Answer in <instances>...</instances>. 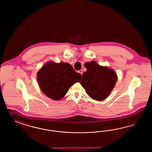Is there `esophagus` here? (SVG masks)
<instances>
[{
  "label": "esophagus",
  "instance_id": "1",
  "mask_svg": "<svg viewBox=\"0 0 152 152\" xmlns=\"http://www.w3.org/2000/svg\"><path fill=\"white\" fill-rule=\"evenodd\" d=\"M78 72H79V73H80V74H81V75H83V70H82V69H81V70H80V71H78Z\"/></svg>",
  "mask_w": 152,
  "mask_h": 152
}]
</instances>
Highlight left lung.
Here are the masks:
<instances>
[{
  "label": "left lung",
  "instance_id": "1",
  "mask_svg": "<svg viewBox=\"0 0 152 152\" xmlns=\"http://www.w3.org/2000/svg\"><path fill=\"white\" fill-rule=\"evenodd\" d=\"M87 71L83 75L81 84L94 100L101 101L106 99L115 86L116 74L113 69L102 67L95 61L86 62Z\"/></svg>",
  "mask_w": 152,
  "mask_h": 152
}]
</instances>
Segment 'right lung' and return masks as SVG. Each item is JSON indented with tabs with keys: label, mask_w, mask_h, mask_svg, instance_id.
Returning a JSON list of instances; mask_svg holds the SVG:
<instances>
[{
	"label": "right lung",
	"mask_w": 152,
	"mask_h": 152,
	"mask_svg": "<svg viewBox=\"0 0 152 152\" xmlns=\"http://www.w3.org/2000/svg\"><path fill=\"white\" fill-rule=\"evenodd\" d=\"M81 75L67 63L49 62L37 74L39 87L43 93L54 100L61 99L75 83L80 82Z\"/></svg>",
	"instance_id": "add662e5"
}]
</instances>
